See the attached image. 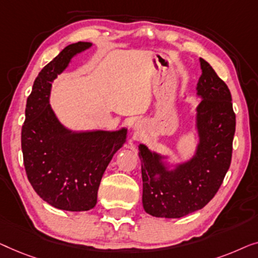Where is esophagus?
<instances>
[{
	"label": "esophagus",
	"instance_id": "1",
	"mask_svg": "<svg viewBox=\"0 0 258 258\" xmlns=\"http://www.w3.org/2000/svg\"><path fill=\"white\" fill-rule=\"evenodd\" d=\"M134 128H136V130H140V128H141V122H140V121L136 122V125H134Z\"/></svg>",
	"mask_w": 258,
	"mask_h": 258
}]
</instances>
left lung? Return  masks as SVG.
Segmentation results:
<instances>
[{
	"instance_id": "8db88e82",
	"label": "left lung",
	"mask_w": 258,
	"mask_h": 258,
	"mask_svg": "<svg viewBox=\"0 0 258 258\" xmlns=\"http://www.w3.org/2000/svg\"><path fill=\"white\" fill-rule=\"evenodd\" d=\"M201 76L194 127L198 143L190 158L170 161L167 154L139 144L143 207L155 217L180 219L202 209L219 190L229 169L236 118L228 86L200 58ZM184 98V97H183Z\"/></svg>"
}]
</instances>
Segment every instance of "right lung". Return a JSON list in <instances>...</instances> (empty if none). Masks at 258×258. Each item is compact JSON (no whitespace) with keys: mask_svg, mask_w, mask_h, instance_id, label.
<instances>
[{"mask_svg":"<svg viewBox=\"0 0 258 258\" xmlns=\"http://www.w3.org/2000/svg\"><path fill=\"white\" fill-rule=\"evenodd\" d=\"M92 43L68 45L35 79L22 126V152L29 182L50 206L86 212L97 205L101 177L126 143L127 128L75 131L61 124L50 105L52 83L72 58Z\"/></svg>","mask_w":258,"mask_h":258,"instance_id":"obj_1","label":"right lung"}]
</instances>
